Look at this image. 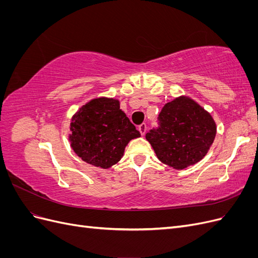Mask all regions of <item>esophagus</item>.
Listing matches in <instances>:
<instances>
[{
	"instance_id": "esophagus-1",
	"label": "esophagus",
	"mask_w": 258,
	"mask_h": 258,
	"mask_svg": "<svg viewBox=\"0 0 258 258\" xmlns=\"http://www.w3.org/2000/svg\"><path fill=\"white\" fill-rule=\"evenodd\" d=\"M138 129H139V131H140V134H141L142 136H144L145 132H146V124H145V123H141V124H140V126L138 127Z\"/></svg>"
}]
</instances>
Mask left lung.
Listing matches in <instances>:
<instances>
[{"label":"left lung","instance_id":"left-lung-1","mask_svg":"<svg viewBox=\"0 0 258 258\" xmlns=\"http://www.w3.org/2000/svg\"><path fill=\"white\" fill-rule=\"evenodd\" d=\"M159 127L147 132L157 158L182 170L205 157L216 136L213 117L192 99L181 96L168 102L158 116Z\"/></svg>","mask_w":258,"mask_h":258}]
</instances>
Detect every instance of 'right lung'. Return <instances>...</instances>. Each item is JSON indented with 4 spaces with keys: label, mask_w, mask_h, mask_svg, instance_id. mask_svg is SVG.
<instances>
[{
    "label": "right lung",
    "mask_w": 258,
    "mask_h": 258,
    "mask_svg": "<svg viewBox=\"0 0 258 258\" xmlns=\"http://www.w3.org/2000/svg\"><path fill=\"white\" fill-rule=\"evenodd\" d=\"M69 140L75 154L85 162L108 169L123 156L124 147L141 134L113 98L92 99L71 119Z\"/></svg>",
    "instance_id": "right-lung-1"
}]
</instances>
